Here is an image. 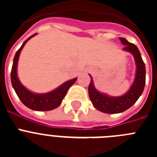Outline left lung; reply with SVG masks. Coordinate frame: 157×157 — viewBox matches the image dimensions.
I'll use <instances>...</instances> for the list:
<instances>
[{
    "instance_id": "left-lung-1",
    "label": "left lung",
    "mask_w": 157,
    "mask_h": 157,
    "mask_svg": "<svg viewBox=\"0 0 157 157\" xmlns=\"http://www.w3.org/2000/svg\"><path fill=\"white\" fill-rule=\"evenodd\" d=\"M120 40L125 45L123 50L132 54L136 63L135 78L130 90L120 97H111L99 92L95 88L92 77L90 75L91 78L88 89L90 99L98 110L108 114L120 113L130 109L140 98L145 85V65L138 47L123 37H120Z\"/></svg>"
}]
</instances>
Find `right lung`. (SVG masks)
Wrapping results in <instances>:
<instances>
[{
	"instance_id": "right-lung-1",
	"label": "right lung",
	"mask_w": 157,
	"mask_h": 157,
	"mask_svg": "<svg viewBox=\"0 0 157 157\" xmlns=\"http://www.w3.org/2000/svg\"><path fill=\"white\" fill-rule=\"evenodd\" d=\"M36 34H34L28 37L16 52L13 59L12 71H11V81H12V87L16 91L19 100L22 101V103L25 106L34 111H40V112L50 111L56 109L58 106L60 105L67 92L69 88L75 82L77 78L65 82L61 86L57 87L56 90L46 93V94H35V93L31 92L20 82L17 76V65L19 54L27 41L30 40L32 37L35 36Z\"/></svg>"
}]
</instances>
